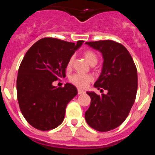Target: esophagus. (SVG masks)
<instances>
[{
    "label": "esophagus",
    "instance_id": "1",
    "mask_svg": "<svg viewBox=\"0 0 155 155\" xmlns=\"http://www.w3.org/2000/svg\"><path fill=\"white\" fill-rule=\"evenodd\" d=\"M78 94H84L85 93V91H83V90L80 89V88H78Z\"/></svg>",
    "mask_w": 155,
    "mask_h": 155
}]
</instances>
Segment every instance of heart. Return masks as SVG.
I'll return each instance as SVG.
<instances>
[{"label": "heart", "mask_w": 155, "mask_h": 155, "mask_svg": "<svg viewBox=\"0 0 155 155\" xmlns=\"http://www.w3.org/2000/svg\"><path fill=\"white\" fill-rule=\"evenodd\" d=\"M84 58L86 59V61L89 63L91 65L94 64H96L98 61V57L95 54L94 52L92 50H85L83 53ZM73 57L68 60V68H71L72 64H73ZM94 78L92 75L91 74H75L72 75L70 78V81L73 84H74L77 87H81V88H84L87 86V84H89L90 82L92 81Z\"/></svg>", "instance_id": "heart-1"}]
</instances>
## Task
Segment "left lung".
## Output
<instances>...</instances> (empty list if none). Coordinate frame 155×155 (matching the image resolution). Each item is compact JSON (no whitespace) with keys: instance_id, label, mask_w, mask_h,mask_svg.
<instances>
[{"instance_id":"obj_1","label":"left lung","mask_w":155,"mask_h":155,"mask_svg":"<svg viewBox=\"0 0 155 155\" xmlns=\"http://www.w3.org/2000/svg\"><path fill=\"white\" fill-rule=\"evenodd\" d=\"M85 43L102 53V70L94 86L108 92L98 95L87 91L91 105L84 117L91 128L106 132L121 125L128 116L136 98L137 71L130 53L119 42L101 40Z\"/></svg>"}]
</instances>
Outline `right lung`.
I'll return each instance as SVG.
<instances>
[{"mask_svg":"<svg viewBox=\"0 0 155 155\" xmlns=\"http://www.w3.org/2000/svg\"><path fill=\"white\" fill-rule=\"evenodd\" d=\"M83 42L43 38L25 53L18 73V101L23 116L34 128L50 130L64 121L67 105L78 90L70 83L57 87L53 82L66 76L68 60Z\"/></svg>","mask_w":155,"mask_h":155,"instance_id":"obj_1","label":"right lung"}]
</instances>
